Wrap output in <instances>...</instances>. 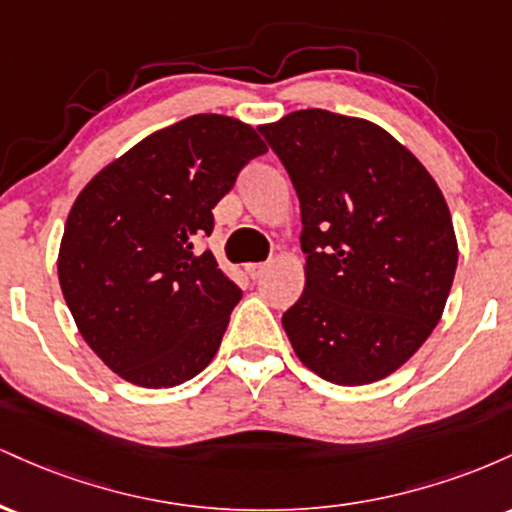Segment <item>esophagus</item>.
I'll list each match as a JSON object with an SVG mask.
<instances>
[{"mask_svg": "<svg viewBox=\"0 0 512 512\" xmlns=\"http://www.w3.org/2000/svg\"><path fill=\"white\" fill-rule=\"evenodd\" d=\"M245 272L250 274V279H262L264 272H267V264H264V262L245 264Z\"/></svg>", "mask_w": 512, "mask_h": 512, "instance_id": "obj_1", "label": "esophagus"}]
</instances>
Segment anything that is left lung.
Returning a JSON list of instances; mask_svg holds the SVG:
<instances>
[{
	"label": "left lung",
	"instance_id": "8db88e82",
	"mask_svg": "<svg viewBox=\"0 0 512 512\" xmlns=\"http://www.w3.org/2000/svg\"><path fill=\"white\" fill-rule=\"evenodd\" d=\"M301 202L303 296L281 317L298 358L337 385L402 366L438 325L457 269L443 192L368 120L310 108L257 127Z\"/></svg>",
	"mask_w": 512,
	"mask_h": 512
}]
</instances>
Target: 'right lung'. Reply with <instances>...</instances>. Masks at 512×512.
<instances>
[{
    "label": "right lung",
    "mask_w": 512,
    "mask_h": 512,
    "mask_svg": "<svg viewBox=\"0 0 512 512\" xmlns=\"http://www.w3.org/2000/svg\"><path fill=\"white\" fill-rule=\"evenodd\" d=\"M267 146L250 125L192 115L103 168L69 211L60 286L86 344L142 387L195 378L243 291L197 243L211 209Z\"/></svg>",
    "instance_id": "right-lung-1"
}]
</instances>
